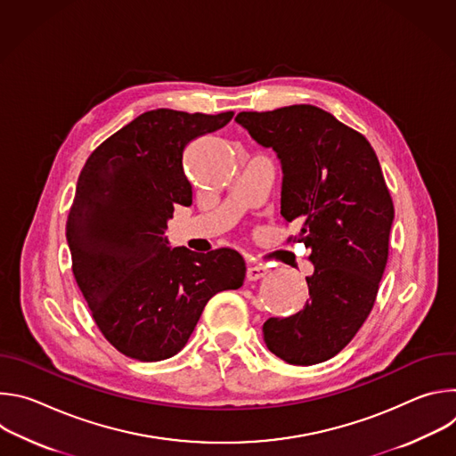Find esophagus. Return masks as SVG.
Returning <instances> with one entry per match:
<instances>
[{"mask_svg": "<svg viewBox=\"0 0 456 456\" xmlns=\"http://www.w3.org/2000/svg\"><path fill=\"white\" fill-rule=\"evenodd\" d=\"M267 273H269V269H267L265 265H248V267H247V280H248V281L262 280Z\"/></svg>", "mask_w": 456, "mask_h": 456, "instance_id": "1", "label": "esophagus"}]
</instances>
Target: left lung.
<instances>
[{"mask_svg": "<svg viewBox=\"0 0 456 456\" xmlns=\"http://www.w3.org/2000/svg\"><path fill=\"white\" fill-rule=\"evenodd\" d=\"M236 122L283 173L281 216L301 224L310 248V299L297 314L264 324L267 348L310 366L339 354L362 327L387 262L394 202L370 142L312 104L241 111Z\"/></svg>", "mask_w": 456, "mask_h": 456, "instance_id": "obj_1", "label": "left lung"}]
</instances>
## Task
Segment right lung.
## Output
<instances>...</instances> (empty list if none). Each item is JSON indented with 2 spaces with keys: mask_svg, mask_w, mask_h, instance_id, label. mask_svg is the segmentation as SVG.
I'll return each mask as SVG.
<instances>
[{
  "mask_svg": "<svg viewBox=\"0 0 456 456\" xmlns=\"http://www.w3.org/2000/svg\"><path fill=\"white\" fill-rule=\"evenodd\" d=\"M232 115L146 111L104 141L79 175L67 222L72 271L99 330L127 357H173L208 301L243 285L236 250L171 248L164 236L175 204L192 202L185 148Z\"/></svg>",
  "mask_w": 456,
  "mask_h": 456,
  "instance_id": "right-lung-1",
  "label": "right lung"
}]
</instances>
